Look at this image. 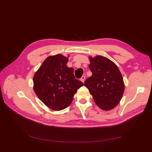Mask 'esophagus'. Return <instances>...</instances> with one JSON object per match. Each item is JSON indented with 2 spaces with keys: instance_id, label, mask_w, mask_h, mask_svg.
<instances>
[{
  "instance_id": "34e87169",
  "label": "esophagus",
  "mask_w": 152,
  "mask_h": 152,
  "mask_svg": "<svg viewBox=\"0 0 152 152\" xmlns=\"http://www.w3.org/2000/svg\"><path fill=\"white\" fill-rule=\"evenodd\" d=\"M85 80H86V77L85 76H82L81 78H80V80L83 82H84V81H85Z\"/></svg>"
}]
</instances>
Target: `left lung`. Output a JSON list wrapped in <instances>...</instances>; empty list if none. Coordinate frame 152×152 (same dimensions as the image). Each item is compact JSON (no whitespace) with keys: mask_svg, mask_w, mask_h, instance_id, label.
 Returning <instances> with one entry per match:
<instances>
[{"mask_svg":"<svg viewBox=\"0 0 152 152\" xmlns=\"http://www.w3.org/2000/svg\"><path fill=\"white\" fill-rule=\"evenodd\" d=\"M89 68L93 75L84 86L93 96L94 102L103 110H110L119 103L124 91L123 78L117 66L102 56L89 57Z\"/></svg>","mask_w":152,"mask_h":152,"instance_id":"1","label":"left lung"}]
</instances>
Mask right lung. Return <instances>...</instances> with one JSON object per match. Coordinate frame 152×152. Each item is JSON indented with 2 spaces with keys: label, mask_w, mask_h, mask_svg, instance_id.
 <instances>
[{
  "label": "right lung",
  "mask_w": 152,
  "mask_h": 152,
  "mask_svg": "<svg viewBox=\"0 0 152 152\" xmlns=\"http://www.w3.org/2000/svg\"><path fill=\"white\" fill-rule=\"evenodd\" d=\"M68 58L62 54L45 59L34 77V89L39 98L50 109L69 107L77 90L83 83L75 79L73 68H68Z\"/></svg>",
  "instance_id": "add662e5"
}]
</instances>
